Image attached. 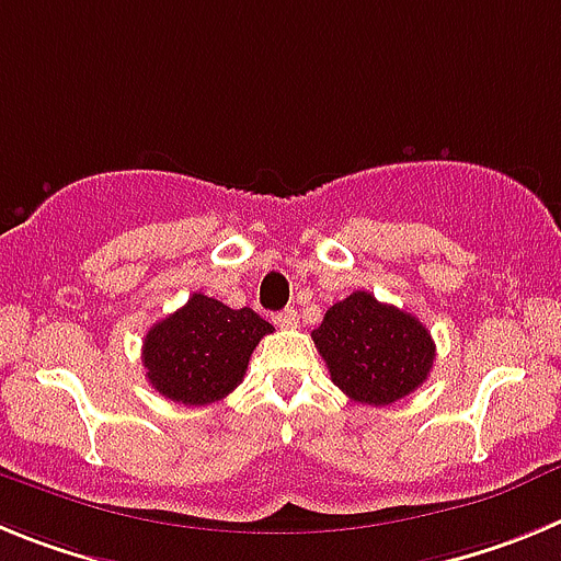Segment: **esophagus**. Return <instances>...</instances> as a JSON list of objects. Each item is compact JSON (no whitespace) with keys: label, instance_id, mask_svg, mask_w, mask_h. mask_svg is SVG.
Masks as SVG:
<instances>
[{"label":"esophagus","instance_id":"esophagus-1","mask_svg":"<svg viewBox=\"0 0 561 561\" xmlns=\"http://www.w3.org/2000/svg\"><path fill=\"white\" fill-rule=\"evenodd\" d=\"M276 324L282 327V330H293V327L299 324V312L293 310V307H287V310H282V312H276V318H274Z\"/></svg>","mask_w":561,"mask_h":561}]
</instances>
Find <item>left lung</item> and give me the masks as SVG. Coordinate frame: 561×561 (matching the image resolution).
<instances>
[{
	"mask_svg": "<svg viewBox=\"0 0 561 561\" xmlns=\"http://www.w3.org/2000/svg\"><path fill=\"white\" fill-rule=\"evenodd\" d=\"M312 341L332 382L363 405H391L416 391L436 357V343L416 316L366 290L332 305Z\"/></svg>",
	"mask_w": 561,
	"mask_h": 561,
	"instance_id": "obj_1",
	"label": "left lung"
}]
</instances>
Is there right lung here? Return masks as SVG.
I'll use <instances>...</instances> for the list:
<instances>
[{
	"label": "right lung",
	"instance_id": "right-lung-1",
	"mask_svg": "<svg viewBox=\"0 0 561 561\" xmlns=\"http://www.w3.org/2000/svg\"><path fill=\"white\" fill-rule=\"evenodd\" d=\"M268 332L274 327L251 307L231 310L193 293L181 310L161 318L145 335V377L168 400L209 405L243 382L251 352Z\"/></svg>",
	"mask_w": 561,
	"mask_h": 561
}]
</instances>
